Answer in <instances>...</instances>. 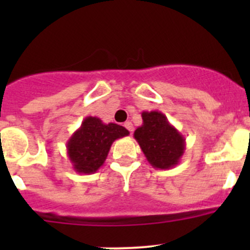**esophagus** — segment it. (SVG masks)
I'll list each match as a JSON object with an SVG mask.
<instances>
[{"mask_svg": "<svg viewBox=\"0 0 250 250\" xmlns=\"http://www.w3.org/2000/svg\"><path fill=\"white\" fill-rule=\"evenodd\" d=\"M123 125H125V129H128V132H130V133H132L133 129H134V128H133V123L129 122V121H127V122H125Z\"/></svg>", "mask_w": 250, "mask_h": 250, "instance_id": "1", "label": "esophagus"}]
</instances>
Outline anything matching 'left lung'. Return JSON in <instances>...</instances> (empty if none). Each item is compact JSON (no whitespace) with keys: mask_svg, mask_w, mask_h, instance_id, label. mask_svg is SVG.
I'll return each mask as SVG.
<instances>
[{"mask_svg":"<svg viewBox=\"0 0 250 250\" xmlns=\"http://www.w3.org/2000/svg\"><path fill=\"white\" fill-rule=\"evenodd\" d=\"M141 117L143 125L135 129L134 138L147 162L156 169L175 167L185 152L184 135L161 111H143Z\"/></svg>","mask_w":250,"mask_h":250,"instance_id":"obj_1","label":"left lung"}]
</instances>
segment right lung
<instances>
[{
	"label": "right lung",
	"mask_w": 250,
	"mask_h": 250,
	"mask_svg": "<svg viewBox=\"0 0 250 250\" xmlns=\"http://www.w3.org/2000/svg\"><path fill=\"white\" fill-rule=\"evenodd\" d=\"M127 129L116 123L105 125L100 118L88 116L66 143L67 156L75 172L95 173L106 160L115 140L127 137Z\"/></svg>",
	"instance_id": "1"
}]
</instances>
